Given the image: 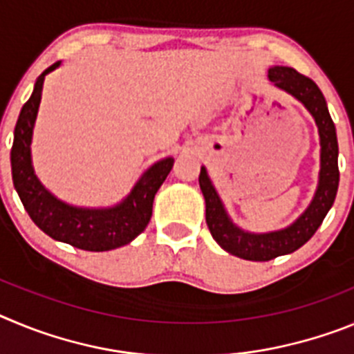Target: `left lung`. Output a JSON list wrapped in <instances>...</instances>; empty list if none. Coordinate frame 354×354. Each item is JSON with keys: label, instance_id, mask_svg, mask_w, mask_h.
<instances>
[{"label": "left lung", "instance_id": "left-lung-1", "mask_svg": "<svg viewBox=\"0 0 354 354\" xmlns=\"http://www.w3.org/2000/svg\"><path fill=\"white\" fill-rule=\"evenodd\" d=\"M271 83L283 92L296 97L305 106L317 124L321 140V170L319 184L310 205L298 220L282 230L266 234H252L232 223L225 211L221 198L216 193L207 170H200V189L205 198V221L211 236L225 252L232 253L245 261H271L280 255L296 252L315 234L324 216L335 202L339 189V143H337L335 124L331 120L323 92L310 77L303 76L290 67H271L268 72Z\"/></svg>", "mask_w": 354, "mask_h": 354}]
</instances>
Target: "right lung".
<instances>
[{"label": "right lung", "instance_id": "add662e5", "mask_svg": "<svg viewBox=\"0 0 354 354\" xmlns=\"http://www.w3.org/2000/svg\"><path fill=\"white\" fill-rule=\"evenodd\" d=\"M56 62L37 77L33 93L19 113L10 150L12 180L33 223L49 237L86 252H108L127 245L145 230L154 196L174 167V158L154 162L120 204L106 209L74 207L56 198L37 179L31 165V136L39 113L46 74L60 67Z\"/></svg>", "mask_w": 354, "mask_h": 354}]
</instances>
